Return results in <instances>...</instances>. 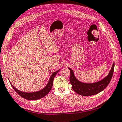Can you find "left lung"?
Masks as SVG:
<instances>
[{"label": "left lung", "instance_id": "obj_1", "mask_svg": "<svg viewBox=\"0 0 122 122\" xmlns=\"http://www.w3.org/2000/svg\"><path fill=\"white\" fill-rule=\"evenodd\" d=\"M71 71L70 83L72 85V88L75 92L79 95L85 96L96 95L104 90L110 83L113 75L114 70V63L107 76L103 80L93 84L83 83L78 81L74 76V72L72 69L68 68Z\"/></svg>", "mask_w": 122, "mask_h": 122}]
</instances>
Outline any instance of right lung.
<instances>
[{
  "instance_id": "1",
  "label": "right lung",
  "mask_w": 122,
  "mask_h": 122,
  "mask_svg": "<svg viewBox=\"0 0 122 122\" xmlns=\"http://www.w3.org/2000/svg\"><path fill=\"white\" fill-rule=\"evenodd\" d=\"M59 70L56 71L55 72H54L52 74L51 76V78L49 79V81L48 83L47 84V85L46 86L45 88H44L41 90L36 92H33V93H25L21 92L18 89L15 88L14 87L12 86L11 84L12 88H14L15 91H16V92L20 96L22 97H23L25 99H28V100H37V99H40L44 97V96H45L46 95L48 94V93L51 91V89L53 87V81L55 76H56L57 73H58Z\"/></svg>"
}]
</instances>
